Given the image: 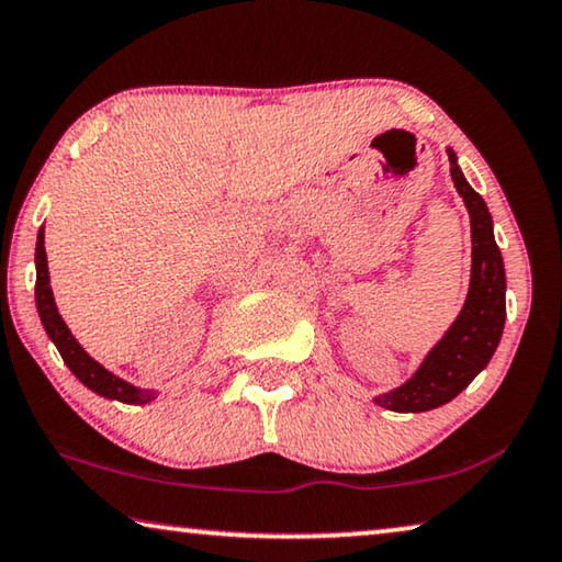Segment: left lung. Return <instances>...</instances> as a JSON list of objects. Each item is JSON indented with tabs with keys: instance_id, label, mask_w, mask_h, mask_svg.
<instances>
[{
	"instance_id": "obj_1",
	"label": "left lung",
	"mask_w": 562,
	"mask_h": 562,
	"mask_svg": "<svg viewBox=\"0 0 562 562\" xmlns=\"http://www.w3.org/2000/svg\"><path fill=\"white\" fill-rule=\"evenodd\" d=\"M448 157L452 182L470 212L473 278L456 325L432 347L415 378L393 393L378 397V405L395 413H425L450 403L493 358L505 325V270L493 237V217L485 200L462 177L452 149H448Z\"/></svg>"
}]
</instances>
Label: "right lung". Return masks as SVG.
<instances>
[{
  "label": "right lung",
  "mask_w": 562,
  "mask_h": 562,
  "mask_svg": "<svg viewBox=\"0 0 562 562\" xmlns=\"http://www.w3.org/2000/svg\"><path fill=\"white\" fill-rule=\"evenodd\" d=\"M34 262H37V284H34V300H37L42 325H44V329H47L49 340L57 345V350L61 355V360L67 362V368L72 370L89 390H94L97 395L120 400V403H127V405L149 403V400L155 397V393H149V390L132 387L130 382H124L117 375H112V372H106L100 362H94L82 350V347H79L72 333H69V327L65 325V319L59 317L55 297H52V288H49L47 252H44V227L37 235V252H34Z\"/></svg>",
  "instance_id": "obj_1"
}]
</instances>
